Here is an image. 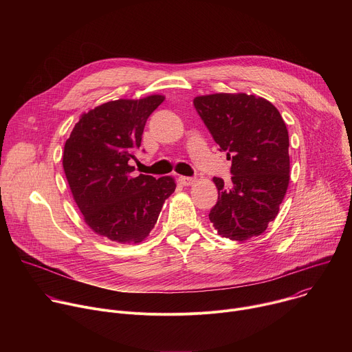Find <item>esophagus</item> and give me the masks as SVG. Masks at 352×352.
<instances>
[{
	"label": "esophagus",
	"mask_w": 352,
	"mask_h": 352,
	"mask_svg": "<svg viewBox=\"0 0 352 352\" xmlns=\"http://www.w3.org/2000/svg\"><path fill=\"white\" fill-rule=\"evenodd\" d=\"M178 181H179V184L181 185H185V186H188V185H192L193 182H195V178L193 177H179L178 178Z\"/></svg>",
	"instance_id": "esophagus-1"
}]
</instances>
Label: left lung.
<instances>
[{
    "label": "left lung",
    "mask_w": 352,
    "mask_h": 352,
    "mask_svg": "<svg viewBox=\"0 0 352 352\" xmlns=\"http://www.w3.org/2000/svg\"><path fill=\"white\" fill-rule=\"evenodd\" d=\"M220 152L231 160V182L213 181L219 200L209 219L221 236L261 235L278 214L289 182L288 131L278 110L254 94L216 93L193 98Z\"/></svg>",
    "instance_id": "left-lung-1"
}]
</instances>
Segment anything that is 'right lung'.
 <instances>
[{
    "mask_svg": "<svg viewBox=\"0 0 352 352\" xmlns=\"http://www.w3.org/2000/svg\"><path fill=\"white\" fill-rule=\"evenodd\" d=\"M163 102L164 96L153 94L104 103L85 113L65 142V177L86 224L98 235L142 242L175 190L171 177H133L129 166L147 118Z\"/></svg>",
    "mask_w": 352,
    "mask_h": 352,
    "instance_id": "1",
    "label": "right lung"
}]
</instances>
